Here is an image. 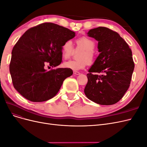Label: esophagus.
Returning <instances> with one entry per match:
<instances>
[{
  "mask_svg": "<svg viewBox=\"0 0 147 147\" xmlns=\"http://www.w3.org/2000/svg\"><path fill=\"white\" fill-rule=\"evenodd\" d=\"M74 74L75 75H78L80 74V73L79 72H77V71H75V72H74Z\"/></svg>",
  "mask_w": 147,
  "mask_h": 147,
  "instance_id": "obj_1",
  "label": "esophagus"
}]
</instances>
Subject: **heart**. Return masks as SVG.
Instances as JSON below:
<instances>
[{"label":"heart","instance_id":"obj_1","mask_svg":"<svg viewBox=\"0 0 147 147\" xmlns=\"http://www.w3.org/2000/svg\"><path fill=\"white\" fill-rule=\"evenodd\" d=\"M77 48L82 50L79 53L78 60H70L64 63L65 68L69 69L74 71H78L85 67L86 65L92 63L95 58V53L94 49L95 48V43L92 40L86 37H82L76 40ZM74 51L72 42L67 40L61 47L62 56L65 59L69 58Z\"/></svg>","mask_w":147,"mask_h":147}]
</instances>
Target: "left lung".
Segmentation results:
<instances>
[{
    "label": "left lung",
    "instance_id": "1",
    "mask_svg": "<svg viewBox=\"0 0 147 147\" xmlns=\"http://www.w3.org/2000/svg\"><path fill=\"white\" fill-rule=\"evenodd\" d=\"M87 34L98 42L100 54L88 70L84 94L89 99L100 105L116 104L130 85L134 69L132 51L117 32L109 28H94Z\"/></svg>",
    "mask_w": 147,
    "mask_h": 147
}]
</instances>
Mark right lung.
Returning <instances> with one entry per match:
<instances>
[{"label": "right lung", "mask_w": 147, "mask_h": 147, "mask_svg": "<svg viewBox=\"0 0 147 147\" xmlns=\"http://www.w3.org/2000/svg\"><path fill=\"white\" fill-rule=\"evenodd\" d=\"M75 36L74 31L51 23L26 31L11 52L10 72L15 90L32 102L46 101L55 96L73 71L67 68L48 71L45 66L59 65L62 45Z\"/></svg>", "instance_id": "right-lung-1"}]
</instances>
